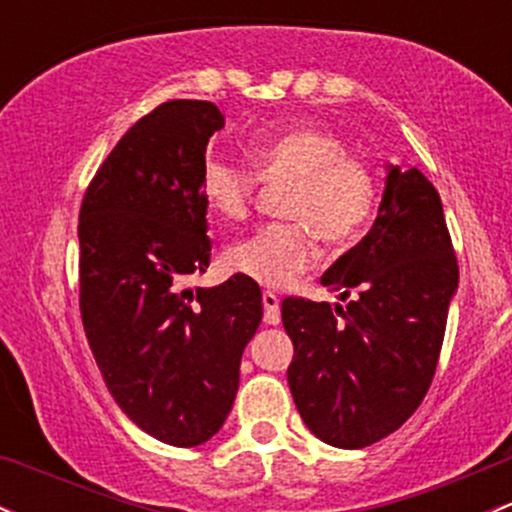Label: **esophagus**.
I'll list each match as a JSON object with an SVG mask.
<instances>
[{
  "instance_id": "obj_1",
  "label": "esophagus",
  "mask_w": 512,
  "mask_h": 512,
  "mask_svg": "<svg viewBox=\"0 0 512 512\" xmlns=\"http://www.w3.org/2000/svg\"><path fill=\"white\" fill-rule=\"evenodd\" d=\"M262 306H265V323L279 325V320H282V311H279V299L272 294V291H265V294H262Z\"/></svg>"
}]
</instances>
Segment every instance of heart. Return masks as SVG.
I'll use <instances>...</instances> for the list:
<instances>
[{
  "label": "heart",
  "instance_id": "heart-1",
  "mask_svg": "<svg viewBox=\"0 0 512 512\" xmlns=\"http://www.w3.org/2000/svg\"><path fill=\"white\" fill-rule=\"evenodd\" d=\"M250 170L211 155L201 167V196L226 221H243L257 179L286 184L282 213L291 223H269L228 250V265L262 286H286L316 262L313 235L328 247L355 243L376 204L374 174L328 128L313 123L262 128L250 140Z\"/></svg>",
  "mask_w": 512,
  "mask_h": 512
}]
</instances>
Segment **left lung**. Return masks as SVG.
<instances>
[{
	"mask_svg": "<svg viewBox=\"0 0 512 512\" xmlns=\"http://www.w3.org/2000/svg\"><path fill=\"white\" fill-rule=\"evenodd\" d=\"M320 284L350 303L282 301L289 389L318 440L362 449L401 428L428 393L459 286L440 194L418 167L386 165L372 230Z\"/></svg>",
	"mask_w": 512,
	"mask_h": 512,
	"instance_id": "1",
	"label": "left lung"
}]
</instances>
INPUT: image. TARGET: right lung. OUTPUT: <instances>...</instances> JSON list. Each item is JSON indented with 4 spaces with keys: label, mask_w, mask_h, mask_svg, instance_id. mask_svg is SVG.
<instances>
[{
    "label": "right lung",
    "mask_w": 512,
    "mask_h": 512,
    "mask_svg": "<svg viewBox=\"0 0 512 512\" xmlns=\"http://www.w3.org/2000/svg\"><path fill=\"white\" fill-rule=\"evenodd\" d=\"M223 114L174 99L133 123L80 209V311L92 355L140 430L196 447L226 423L240 359L262 320L245 274L189 286L211 262L201 167Z\"/></svg>",
    "instance_id": "right-lung-1"
}]
</instances>
